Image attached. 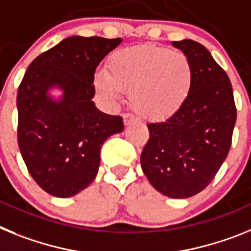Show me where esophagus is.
Masks as SVG:
<instances>
[{"label": "esophagus", "instance_id": "1", "mask_svg": "<svg viewBox=\"0 0 251 251\" xmlns=\"http://www.w3.org/2000/svg\"><path fill=\"white\" fill-rule=\"evenodd\" d=\"M134 121H135L134 115H131V113H125V115H124V124H125V126L131 125Z\"/></svg>", "mask_w": 251, "mask_h": 251}]
</instances>
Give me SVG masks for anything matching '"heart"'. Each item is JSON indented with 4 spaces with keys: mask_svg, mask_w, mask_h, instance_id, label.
<instances>
[{
    "mask_svg": "<svg viewBox=\"0 0 251 251\" xmlns=\"http://www.w3.org/2000/svg\"><path fill=\"white\" fill-rule=\"evenodd\" d=\"M107 72H99L95 86L103 97L130 92V106L149 121H164L179 112L195 86V71L184 53L156 45L124 48L110 56Z\"/></svg>",
    "mask_w": 251,
    "mask_h": 251,
    "instance_id": "b5f03b06",
    "label": "heart"
}]
</instances>
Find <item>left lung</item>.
<instances>
[{
  "label": "left lung",
  "instance_id": "obj_1",
  "mask_svg": "<svg viewBox=\"0 0 251 251\" xmlns=\"http://www.w3.org/2000/svg\"><path fill=\"white\" fill-rule=\"evenodd\" d=\"M172 44L191 60L193 91L182 110L162 123L149 124L141 168L156 191L188 198L203 191L225 162L236 123L232 86L226 72L197 41Z\"/></svg>",
  "mask_w": 251,
  "mask_h": 251
}]
</instances>
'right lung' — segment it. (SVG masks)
Listing matches in <instances>:
<instances>
[{"mask_svg": "<svg viewBox=\"0 0 251 251\" xmlns=\"http://www.w3.org/2000/svg\"><path fill=\"white\" fill-rule=\"evenodd\" d=\"M121 39L72 36L36 56L17 91V143L27 171L55 197L77 195L93 182L102 144L121 132V116L101 112L92 101L96 68ZM59 86L54 101L47 91Z\"/></svg>", "mask_w": 251, "mask_h": 251, "instance_id": "right-lung-1", "label": "right lung"}]
</instances>
